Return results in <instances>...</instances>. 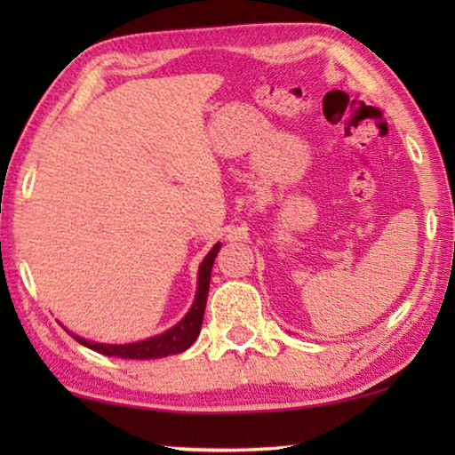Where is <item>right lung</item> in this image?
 <instances>
[{
  "instance_id": "add662e5",
  "label": "right lung",
  "mask_w": 455,
  "mask_h": 455,
  "mask_svg": "<svg viewBox=\"0 0 455 455\" xmlns=\"http://www.w3.org/2000/svg\"><path fill=\"white\" fill-rule=\"evenodd\" d=\"M219 249H220V244H214L212 251L204 257L203 265H200L198 291H196L195 305L190 307L188 315L179 323V325L168 329L163 335H156L152 339H146V341H138V343H130V345L90 343L82 337H76V341L86 345V347L94 349L98 353H102V355L120 357V359H158V357H168V355H176V353L187 351L190 345L196 341V337L200 333V325H203L206 297H209L211 271H212L214 259H217V255H219Z\"/></svg>"
}]
</instances>
